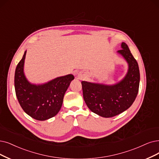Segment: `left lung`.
Masks as SVG:
<instances>
[{"label": "left lung", "mask_w": 159, "mask_h": 159, "mask_svg": "<svg viewBox=\"0 0 159 159\" xmlns=\"http://www.w3.org/2000/svg\"><path fill=\"white\" fill-rule=\"evenodd\" d=\"M121 48L117 53L129 65L127 74L121 81L111 85L81 81L84 99L87 107L103 117H114L129 108L138 93L140 76L138 62L125 42H122Z\"/></svg>", "instance_id": "1"}]
</instances>
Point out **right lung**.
Wrapping results in <instances>:
<instances>
[{"instance_id": "obj_1", "label": "right lung", "mask_w": 159, "mask_h": 159, "mask_svg": "<svg viewBox=\"0 0 159 159\" xmlns=\"http://www.w3.org/2000/svg\"><path fill=\"white\" fill-rule=\"evenodd\" d=\"M26 53L25 51L16 68V97L22 109L29 116L39 120H45L56 116L61 110L65 92L74 76L68 74L44 84H32L23 72Z\"/></svg>"}]
</instances>
